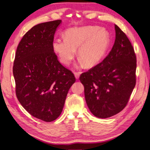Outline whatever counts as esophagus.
<instances>
[{
	"instance_id": "1",
	"label": "esophagus",
	"mask_w": 150,
	"mask_h": 150,
	"mask_svg": "<svg viewBox=\"0 0 150 150\" xmlns=\"http://www.w3.org/2000/svg\"><path fill=\"white\" fill-rule=\"evenodd\" d=\"M74 76H75V78H76V79H78V78H79V77H80V73L79 72H74Z\"/></svg>"
}]
</instances>
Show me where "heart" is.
<instances>
[{"label":"heart","instance_id":"obj_1","mask_svg":"<svg viewBox=\"0 0 150 150\" xmlns=\"http://www.w3.org/2000/svg\"><path fill=\"white\" fill-rule=\"evenodd\" d=\"M111 44V36L105 28L97 26L72 28L65 31L64 38H57L52 42L54 52L64 64L74 59L76 49L80 64L92 67L101 62Z\"/></svg>","mask_w":150,"mask_h":150}]
</instances>
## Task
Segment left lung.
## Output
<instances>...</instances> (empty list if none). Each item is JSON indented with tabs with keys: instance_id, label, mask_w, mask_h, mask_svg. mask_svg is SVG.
<instances>
[{
	"instance_id": "8db88e82",
	"label": "left lung",
	"mask_w": 150,
	"mask_h": 150,
	"mask_svg": "<svg viewBox=\"0 0 150 150\" xmlns=\"http://www.w3.org/2000/svg\"><path fill=\"white\" fill-rule=\"evenodd\" d=\"M115 29V43L109 54L80 77L89 109L101 119L121 111L136 85L134 50L126 34L117 25Z\"/></svg>"
}]
</instances>
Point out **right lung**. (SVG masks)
I'll return each mask as SVG.
<instances>
[{
    "instance_id": "right-lung-1",
    "label": "right lung",
    "mask_w": 150,
    "mask_h": 150,
    "mask_svg": "<svg viewBox=\"0 0 150 150\" xmlns=\"http://www.w3.org/2000/svg\"><path fill=\"white\" fill-rule=\"evenodd\" d=\"M61 22L41 23L29 30L18 44L13 66L18 101L31 115L45 122L60 116L68 90L76 81L52 47Z\"/></svg>"
}]
</instances>
